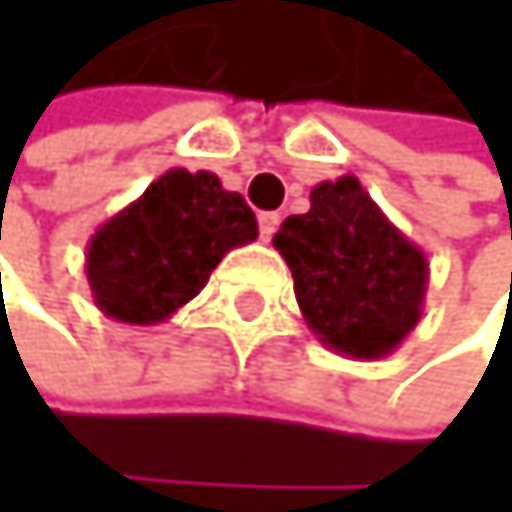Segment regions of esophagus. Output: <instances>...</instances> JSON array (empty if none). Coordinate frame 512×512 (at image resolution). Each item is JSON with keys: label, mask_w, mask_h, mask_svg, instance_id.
Returning a JSON list of instances; mask_svg holds the SVG:
<instances>
[{"label": "esophagus", "mask_w": 512, "mask_h": 512, "mask_svg": "<svg viewBox=\"0 0 512 512\" xmlns=\"http://www.w3.org/2000/svg\"><path fill=\"white\" fill-rule=\"evenodd\" d=\"M258 224H261V239L270 242L273 233H276V227H279V214L276 211H261L258 214Z\"/></svg>", "instance_id": "esophagus-1"}]
</instances>
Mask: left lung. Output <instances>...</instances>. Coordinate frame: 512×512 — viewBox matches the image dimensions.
<instances>
[{
	"instance_id": "left-lung-1",
	"label": "left lung",
	"mask_w": 512,
	"mask_h": 512,
	"mask_svg": "<svg viewBox=\"0 0 512 512\" xmlns=\"http://www.w3.org/2000/svg\"><path fill=\"white\" fill-rule=\"evenodd\" d=\"M294 298L322 347L350 359L390 356L421 322L427 254L344 174L310 190V211L273 236Z\"/></svg>"
}]
</instances>
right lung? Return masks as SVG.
Here are the masks:
<instances>
[{"instance_id":"obj_1","label":"right lung","mask_w":512,"mask_h":512,"mask_svg":"<svg viewBox=\"0 0 512 512\" xmlns=\"http://www.w3.org/2000/svg\"><path fill=\"white\" fill-rule=\"evenodd\" d=\"M254 239V211L218 174L168 168L88 239L91 298L125 325L165 322L205 288L227 251Z\"/></svg>"}]
</instances>
